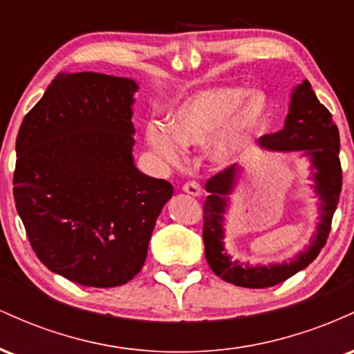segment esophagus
<instances>
[{"instance_id":"1","label":"esophagus","mask_w":354,"mask_h":354,"mask_svg":"<svg viewBox=\"0 0 354 354\" xmlns=\"http://www.w3.org/2000/svg\"><path fill=\"white\" fill-rule=\"evenodd\" d=\"M183 191L191 194V196H200L201 186H200V183H196V181H188V183H185V185H183Z\"/></svg>"}]
</instances>
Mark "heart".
Wrapping results in <instances>:
<instances>
[{"mask_svg": "<svg viewBox=\"0 0 354 354\" xmlns=\"http://www.w3.org/2000/svg\"><path fill=\"white\" fill-rule=\"evenodd\" d=\"M270 118L263 93L243 86H214L194 93L168 113V126L149 124L146 140L165 163L180 165L185 146H205L219 165H228L245 151Z\"/></svg>", "mask_w": 354, "mask_h": 354, "instance_id": "b5f03b06", "label": "heart"}]
</instances>
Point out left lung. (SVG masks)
<instances>
[{
    "instance_id": "left-lung-1",
    "label": "left lung",
    "mask_w": 354,
    "mask_h": 354,
    "mask_svg": "<svg viewBox=\"0 0 354 354\" xmlns=\"http://www.w3.org/2000/svg\"><path fill=\"white\" fill-rule=\"evenodd\" d=\"M259 146L271 151H303L310 156L315 191L321 201V216L311 245L303 253L296 254L291 261L270 266H250V263L245 265L231 261L223 246V214L228 208V196L233 193L241 168L233 165L211 176L206 181V191L209 194L203 205V241L206 261L214 274L226 283L243 288L274 286L310 265L319 254L321 248L326 245L343 185L338 126L333 121L326 106L316 98L308 80L298 84L291 93L290 113L284 121V128L273 135L259 138Z\"/></svg>"
}]
</instances>
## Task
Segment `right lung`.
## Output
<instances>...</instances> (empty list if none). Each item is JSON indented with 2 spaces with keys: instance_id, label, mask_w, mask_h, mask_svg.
I'll list each match as a JSON object with an SVG mask.
<instances>
[{
  "instance_id": "right-lung-1",
  "label": "right lung",
  "mask_w": 354,
  "mask_h": 354,
  "mask_svg": "<svg viewBox=\"0 0 354 354\" xmlns=\"http://www.w3.org/2000/svg\"><path fill=\"white\" fill-rule=\"evenodd\" d=\"M138 84L59 73L16 138L13 196L30 245L53 273L93 288L128 283L145 265L171 183L133 163Z\"/></svg>"
}]
</instances>
